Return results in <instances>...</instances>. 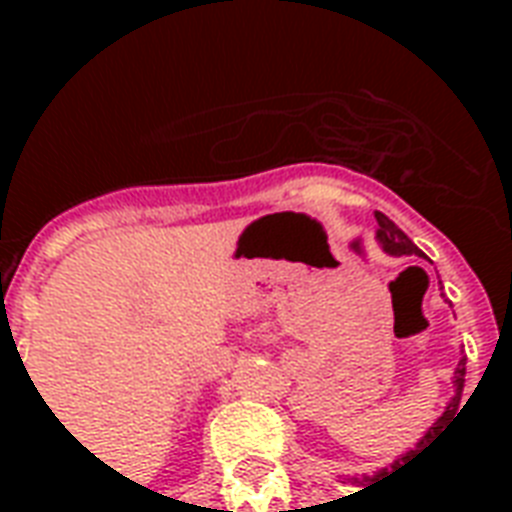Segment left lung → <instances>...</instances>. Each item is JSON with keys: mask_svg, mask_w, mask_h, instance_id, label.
<instances>
[{"mask_svg": "<svg viewBox=\"0 0 512 512\" xmlns=\"http://www.w3.org/2000/svg\"><path fill=\"white\" fill-rule=\"evenodd\" d=\"M374 217H377V241H380V247L385 249L388 255H396V257H401V255H422V249L417 247V244H414V241L409 239V236H406V233L401 231V228H398L396 223H393V220H390V217H385V215H382V212H374ZM465 361H468V358H460V364H457V369H454V398H452V401H449V406H446V412L441 414V417H438L436 425H433V428H430L428 433L422 436V441H420V444H417V449H420V446L425 444V441H428V438L433 436V433H436L438 428H441V422L452 420L454 414H457V409H460L462 388H465ZM417 449H412V452H406L404 457H401V460L406 462V460H409V457H414V454H417ZM401 460L393 462V470L401 468ZM390 476H393V473H390ZM385 478H388V470H380L377 476H364V481L369 486H374V484H380V481H385ZM369 486H366V489H369ZM361 492H364V489H361Z\"/></svg>", "mask_w": 512, "mask_h": 512, "instance_id": "obj_1", "label": "left lung"}]
</instances>
